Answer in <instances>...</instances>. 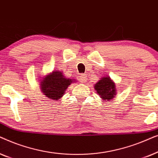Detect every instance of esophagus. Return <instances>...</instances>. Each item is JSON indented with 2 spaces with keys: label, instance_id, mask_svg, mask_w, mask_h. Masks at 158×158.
Segmentation results:
<instances>
[{
  "label": "esophagus",
  "instance_id": "1",
  "mask_svg": "<svg viewBox=\"0 0 158 158\" xmlns=\"http://www.w3.org/2000/svg\"><path fill=\"white\" fill-rule=\"evenodd\" d=\"M87 75L85 74H81L80 75V81H81L82 83H85L86 81H87Z\"/></svg>",
  "mask_w": 158,
  "mask_h": 158
}]
</instances>
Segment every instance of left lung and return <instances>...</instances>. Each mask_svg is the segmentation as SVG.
I'll return each instance as SVG.
<instances>
[{"label": "left lung", "mask_w": 158, "mask_h": 158, "mask_svg": "<svg viewBox=\"0 0 158 158\" xmlns=\"http://www.w3.org/2000/svg\"><path fill=\"white\" fill-rule=\"evenodd\" d=\"M94 89L96 90L97 94L106 101L113 99L117 91L115 83L109 75L101 77L100 80L94 85Z\"/></svg>", "instance_id": "1"}]
</instances>
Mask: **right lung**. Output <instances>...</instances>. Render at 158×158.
Instances as JSON below:
<instances>
[{
  "label": "right lung",
  "mask_w": 158,
  "mask_h": 158,
  "mask_svg": "<svg viewBox=\"0 0 158 158\" xmlns=\"http://www.w3.org/2000/svg\"><path fill=\"white\" fill-rule=\"evenodd\" d=\"M41 91L48 98L57 101L63 96L67 88L76 80L64 76L62 71L53 70L40 80Z\"/></svg>",
  "instance_id": "obj_1"
}]
</instances>
